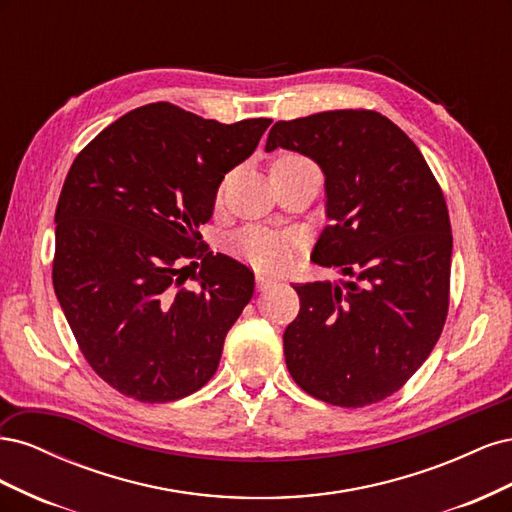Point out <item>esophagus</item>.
Returning <instances> with one entry per match:
<instances>
[{"mask_svg": "<svg viewBox=\"0 0 512 512\" xmlns=\"http://www.w3.org/2000/svg\"><path fill=\"white\" fill-rule=\"evenodd\" d=\"M275 284H277V282L273 280L271 275H262V273H258V275H256V286H258V290H260V292H267V290H271Z\"/></svg>", "mask_w": 512, "mask_h": 512, "instance_id": "esophagus-1", "label": "esophagus"}]
</instances>
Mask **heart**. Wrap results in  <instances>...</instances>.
Wrapping results in <instances>:
<instances>
[{
  "mask_svg": "<svg viewBox=\"0 0 512 512\" xmlns=\"http://www.w3.org/2000/svg\"><path fill=\"white\" fill-rule=\"evenodd\" d=\"M282 160H303V158L288 156ZM232 250H235L239 258L252 262L256 267H277L286 260L288 241L286 237L273 235V232H267V230L245 228L237 232L235 239H232Z\"/></svg>",
  "mask_w": 512,
  "mask_h": 512,
  "instance_id": "b5f03b06",
  "label": "heart"
}]
</instances>
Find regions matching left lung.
I'll use <instances>...</instances> for the list:
<instances>
[{"mask_svg": "<svg viewBox=\"0 0 512 512\" xmlns=\"http://www.w3.org/2000/svg\"><path fill=\"white\" fill-rule=\"evenodd\" d=\"M277 147L320 166L331 226L312 260L352 277L294 286L288 371L327 404H376L425 363L444 327L453 254L444 194L408 134L376 111L277 121L265 151Z\"/></svg>", "mask_w": 512, "mask_h": 512, "instance_id": "8db88e82", "label": "left lung"}]
</instances>
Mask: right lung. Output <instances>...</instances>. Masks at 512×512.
<instances>
[{"label": "right lung", "instance_id": "1", "mask_svg": "<svg viewBox=\"0 0 512 512\" xmlns=\"http://www.w3.org/2000/svg\"><path fill=\"white\" fill-rule=\"evenodd\" d=\"M269 123H220L156 102L104 128L70 166L53 286L87 363L121 395L166 404L218 369L254 273L194 245L224 175L252 156ZM188 257L201 258L196 289L182 286Z\"/></svg>", "mask_w": 512, "mask_h": 512}]
</instances>
